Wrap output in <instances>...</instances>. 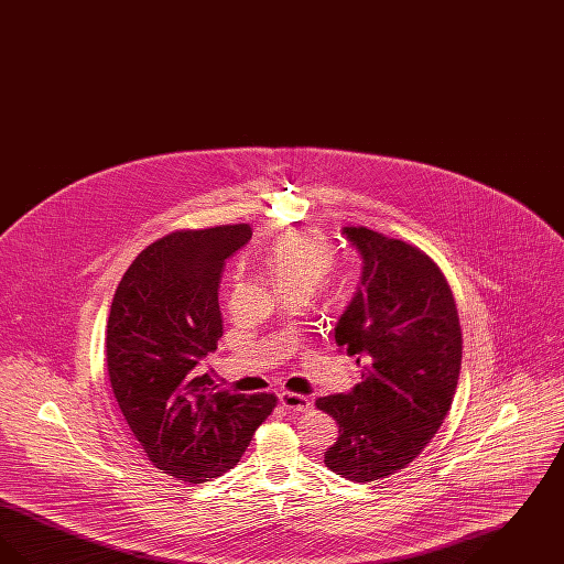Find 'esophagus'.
Returning <instances> with one entry per match:
<instances>
[{"label": "esophagus", "mask_w": 564, "mask_h": 564, "mask_svg": "<svg viewBox=\"0 0 564 564\" xmlns=\"http://www.w3.org/2000/svg\"><path fill=\"white\" fill-rule=\"evenodd\" d=\"M279 402L285 408V410H294V412H306L311 410L313 402L306 398V395H300V393H292V391H281L279 393Z\"/></svg>", "instance_id": "1"}]
</instances>
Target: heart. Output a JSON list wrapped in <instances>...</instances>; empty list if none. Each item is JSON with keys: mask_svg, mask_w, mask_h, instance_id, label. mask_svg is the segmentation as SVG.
Listing matches in <instances>:
<instances>
[{"mask_svg": "<svg viewBox=\"0 0 564 564\" xmlns=\"http://www.w3.org/2000/svg\"><path fill=\"white\" fill-rule=\"evenodd\" d=\"M336 251L317 228H297L279 235L264 251V267L276 288L308 294L329 274Z\"/></svg>", "mask_w": 564, "mask_h": 564, "instance_id": "1", "label": "heart"}]
</instances>
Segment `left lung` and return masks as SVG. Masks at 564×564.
Returning a JSON list of instances; mask_svg holds the SVG:
<instances>
[{
    "label": "left lung",
    "instance_id": "left-lung-1",
    "mask_svg": "<svg viewBox=\"0 0 564 564\" xmlns=\"http://www.w3.org/2000/svg\"><path fill=\"white\" fill-rule=\"evenodd\" d=\"M345 235L364 272L334 338L357 357L361 382L315 405L340 427L325 465L352 482H375L408 467L442 427L463 336L453 290L425 251L366 226H347Z\"/></svg>",
    "mask_w": 564,
    "mask_h": 564
}]
</instances>
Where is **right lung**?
I'll use <instances>...</instances> for the list:
<instances>
[{
    "instance_id": "1",
    "label": "right lung",
    "mask_w": 564,
    "mask_h": 564,
    "mask_svg": "<svg viewBox=\"0 0 564 564\" xmlns=\"http://www.w3.org/2000/svg\"><path fill=\"white\" fill-rule=\"evenodd\" d=\"M249 239V224L169 232L134 258L111 300L113 398L152 465L184 482L232 469L276 405L272 393L217 389L198 368L224 334V260Z\"/></svg>"
}]
</instances>
